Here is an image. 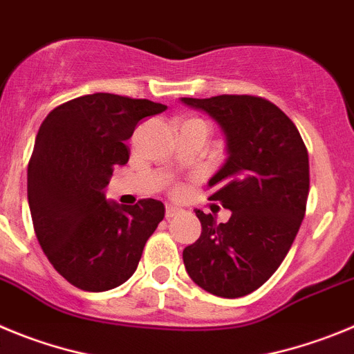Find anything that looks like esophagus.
I'll list each match as a JSON object with an SVG mask.
<instances>
[{
  "instance_id": "esophagus-1",
  "label": "esophagus",
  "mask_w": 354,
  "mask_h": 354,
  "mask_svg": "<svg viewBox=\"0 0 354 354\" xmlns=\"http://www.w3.org/2000/svg\"><path fill=\"white\" fill-rule=\"evenodd\" d=\"M181 209L174 205H165V218H173V216L180 215Z\"/></svg>"
}]
</instances>
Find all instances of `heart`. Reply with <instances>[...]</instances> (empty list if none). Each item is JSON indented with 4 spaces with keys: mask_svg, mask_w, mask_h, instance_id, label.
<instances>
[{
    "mask_svg": "<svg viewBox=\"0 0 354 354\" xmlns=\"http://www.w3.org/2000/svg\"><path fill=\"white\" fill-rule=\"evenodd\" d=\"M183 123H201V125H205V122H201V120H187V122H183ZM174 192L180 194L181 192V187H176V189H174Z\"/></svg>",
    "mask_w": 354,
    "mask_h": 354,
    "instance_id": "b5f03b06",
    "label": "heart"
}]
</instances>
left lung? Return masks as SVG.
<instances>
[{
	"label": "left lung",
	"mask_w": 354,
	"mask_h": 354,
	"mask_svg": "<svg viewBox=\"0 0 354 354\" xmlns=\"http://www.w3.org/2000/svg\"><path fill=\"white\" fill-rule=\"evenodd\" d=\"M205 111L225 136L227 158L208 181L231 209L225 224L196 209L201 236L183 263L199 288L222 298L256 291L289 252L305 216L308 153L295 123L275 104L252 95L181 98Z\"/></svg>",
	"instance_id": "1"
}]
</instances>
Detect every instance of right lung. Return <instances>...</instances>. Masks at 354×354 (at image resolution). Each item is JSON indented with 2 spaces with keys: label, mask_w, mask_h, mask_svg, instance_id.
<instances>
[{
  "label": "right lung",
  "mask_w": 354,
  "mask_h": 354,
  "mask_svg": "<svg viewBox=\"0 0 354 354\" xmlns=\"http://www.w3.org/2000/svg\"><path fill=\"white\" fill-rule=\"evenodd\" d=\"M165 109L146 98L93 93L53 109L38 129L28 165L33 227L54 270L82 291L127 282L164 218L160 201L123 206L104 189L114 167L129 162L125 141L138 123Z\"/></svg>",
  "instance_id": "right-lung-1"
}]
</instances>
